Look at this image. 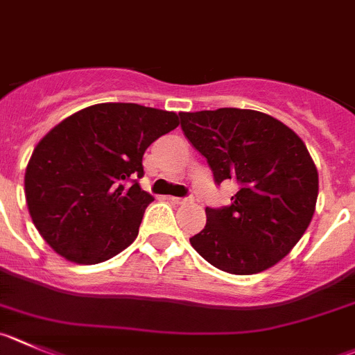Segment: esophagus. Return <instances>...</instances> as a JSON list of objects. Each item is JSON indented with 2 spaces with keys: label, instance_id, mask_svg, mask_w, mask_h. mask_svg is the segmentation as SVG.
<instances>
[{
  "label": "esophagus",
  "instance_id": "esophagus-1",
  "mask_svg": "<svg viewBox=\"0 0 355 355\" xmlns=\"http://www.w3.org/2000/svg\"><path fill=\"white\" fill-rule=\"evenodd\" d=\"M171 200V203H175V205H185V203H189V201H193V198H170Z\"/></svg>",
  "mask_w": 355,
  "mask_h": 355
}]
</instances>
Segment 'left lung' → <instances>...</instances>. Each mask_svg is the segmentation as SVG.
Instances as JSON below:
<instances>
[{
    "label": "left lung",
    "instance_id": "obj_1",
    "mask_svg": "<svg viewBox=\"0 0 355 355\" xmlns=\"http://www.w3.org/2000/svg\"><path fill=\"white\" fill-rule=\"evenodd\" d=\"M178 115L215 184L238 185L230 207H207V226L191 238L194 250L233 275H254L277 264L300 241L315 211L319 173L306 145L263 112L218 108Z\"/></svg>",
    "mask_w": 355,
    "mask_h": 355
}]
</instances>
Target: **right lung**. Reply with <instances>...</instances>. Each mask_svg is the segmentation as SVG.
Returning <instances> with one entry per match:
<instances>
[{
	"instance_id": "add662e5",
	"label": "right lung",
	"mask_w": 355,
	"mask_h": 355,
	"mask_svg": "<svg viewBox=\"0 0 355 355\" xmlns=\"http://www.w3.org/2000/svg\"><path fill=\"white\" fill-rule=\"evenodd\" d=\"M178 124L173 112L99 103L52 128L24 177L29 214L43 240L78 264L103 263L129 247L154 201L138 184L141 159Z\"/></svg>"
}]
</instances>
